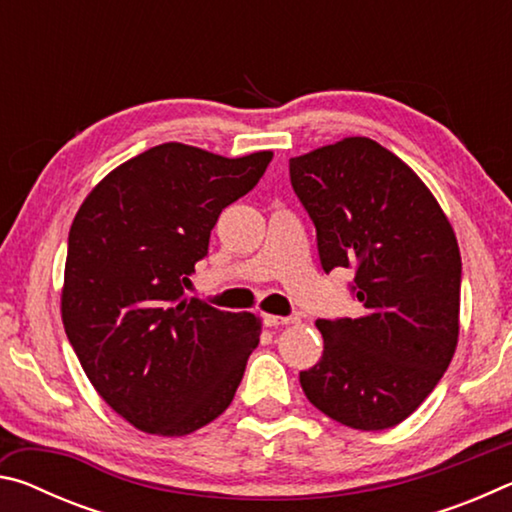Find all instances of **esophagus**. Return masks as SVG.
<instances>
[{
  "label": "esophagus",
  "mask_w": 512,
  "mask_h": 512,
  "mask_svg": "<svg viewBox=\"0 0 512 512\" xmlns=\"http://www.w3.org/2000/svg\"><path fill=\"white\" fill-rule=\"evenodd\" d=\"M298 316H271V314H266L264 316V323L268 325V327H282V325H293V323H298Z\"/></svg>",
  "instance_id": "obj_1"
}]
</instances>
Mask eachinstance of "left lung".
I'll use <instances>...</instances> for the list:
<instances>
[{"label":"left lung","mask_w":512,"mask_h":512,"mask_svg":"<svg viewBox=\"0 0 512 512\" xmlns=\"http://www.w3.org/2000/svg\"><path fill=\"white\" fill-rule=\"evenodd\" d=\"M316 225L323 271L352 268L359 318L316 320L323 357L300 372L307 400L345 427L379 431L427 400L452 361L461 250L445 212L409 164L368 137L289 160Z\"/></svg>","instance_id":"left-lung-1"}]
</instances>
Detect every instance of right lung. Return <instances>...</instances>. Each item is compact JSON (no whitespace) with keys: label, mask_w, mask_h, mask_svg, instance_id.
Wrapping results in <instances>:
<instances>
[{"label":"right lung","mask_w":512,"mask_h":512,"mask_svg":"<svg viewBox=\"0 0 512 512\" xmlns=\"http://www.w3.org/2000/svg\"><path fill=\"white\" fill-rule=\"evenodd\" d=\"M271 151L223 158L167 142L110 171L69 228L60 311L85 375L112 411L155 436H187L228 409L262 320L187 298L223 207Z\"/></svg>","instance_id":"obj_1"}]
</instances>
